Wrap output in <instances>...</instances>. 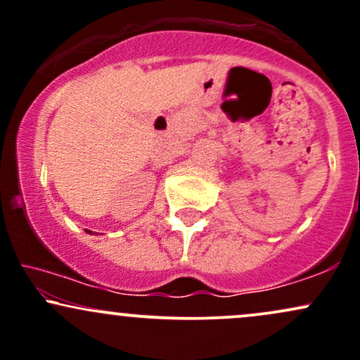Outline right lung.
Instances as JSON below:
<instances>
[{"label": "right lung", "instance_id": "add662e5", "mask_svg": "<svg viewBox=\"0 0 360 360\" xmlns=\"http://www.w3.org/2000/svg\"><path fill=\"white\" fill-rule=\"evenodd\" d=\"M89 233H91V232H89Z\"/></svg>", "mask_w": 360, "mask_h": 360}]
</instances>
